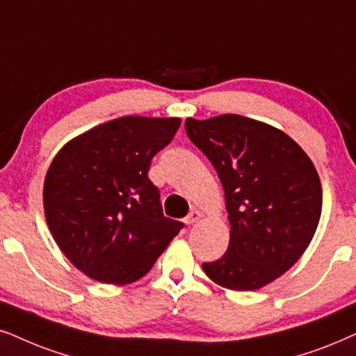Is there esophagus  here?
<instances>
[{"mask_svg":"<svg viewBox=\"0 0 356 356\" xmlns=\"http://www.w3.org/2000/svg\"><path fill=\"white\" fill-rule=\"evenodd\" d=\"M202 218V211L200 210H197V209H193L191 213L187 215L186 217V220H184V222H186L187 225H192V223H197L199 222V220Z\"/></svg>","mask_w":356,"mask_h":356,"instance_id":"esophagus-1","label":"esophagus"}]
</instances>
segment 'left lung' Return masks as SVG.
<instances>
[{"instance_id":"1","label":"left lung","mask_w":356,"mask_h":356,"mask_svg":"<svg viewBox=\"0 0 356 356\" xmlns=\"http://www.w3.org/2000/svg\"><path fill=\"white\" fill-rule=\"evenodd\" d=\"M186 131L217 170L232 225L227 253L202 268L225 289H261L294 266L316 235V165L284 131L241 115L187 118Z\"/></svg>"}]
</instances>
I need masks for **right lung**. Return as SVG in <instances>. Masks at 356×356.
<instances>
[{
	"label": "right lung",
	"mask_w": 356,
	"mask_h": 356,
	"mask_svg": "<svg viewBox=\"0 0 356 356\" xmlns=\"http://www.w3.org/2000/svg\"><path fill=\"white\" fill-rule=\"evenodd\" d=\"M179 126L181 118L121 116L70 139L52 159L42 191L46 222L85 276L116 286L138 281L182 228L164 217L147 177Z\"/></svg>",
	"instance_id": "obj_1"
}]
</instances>
